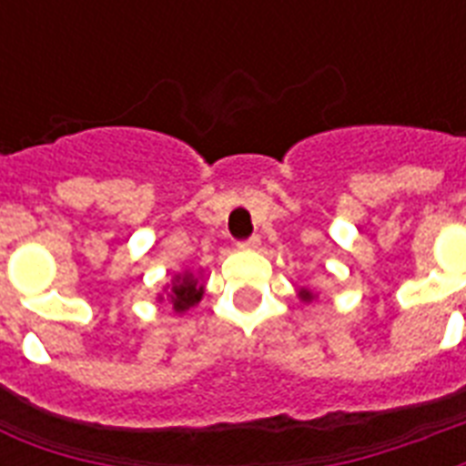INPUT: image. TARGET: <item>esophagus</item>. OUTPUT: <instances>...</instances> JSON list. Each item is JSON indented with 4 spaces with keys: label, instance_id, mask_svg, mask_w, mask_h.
I'll list each match as a JSON object with an SVG mask.
<instances>
[{
    "label": "esophagus",
    "instance_id": "34e87169",
    "mask_svg": "<svg viewBox=\"0 0 466 466\" xmlns=\"http://www.w3.org/2000/svg\"><path fill=\"white\" fill-rule=\"evenodd\" d=\"M258 247H261V239H258V237H251V239L241 241L239 244V248H244V251H256Z\"/></svg>",
    "mask_w": 466,
    "mask_h": 466
}]
</instances>
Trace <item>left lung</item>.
<instances>
[{
  "label": "left lung",
  "instance_id": "8db88e82",
  "mask_svg": "<svg viewBox=\"0 0 466 466\" xmlns=\"http://www.w3.org/2000/svg\"><path fill=\"white\" fill-rule=\"evenodd\" d=\"M298 298L302 299V302H307V305H309V302H314V299H317V295H314L311 290H307V288H299Z\"/></svg>",
  "mask_w": 466,
  "mask_h": 466
}]
</instances>
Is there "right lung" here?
<instances>
[{"instance_id": "obj_1", "label": "right lung", "mask_w": 466, "mask_h": 466, "mask_svg": "<svg viewBox=\"0 0 466 466\" xmlns=\"http://www.w3.org/2000/svg\"><path fill=\"white\" fill-rule=\"evenodd\" d=\"M205 295V278L200 273H193V270H181V273H176L174 280L171 283L164 285V290L157 295L159 302L168 299V305H171V311L174 314H186L190 307H196Z\"/></svg>"}]
</instances>
